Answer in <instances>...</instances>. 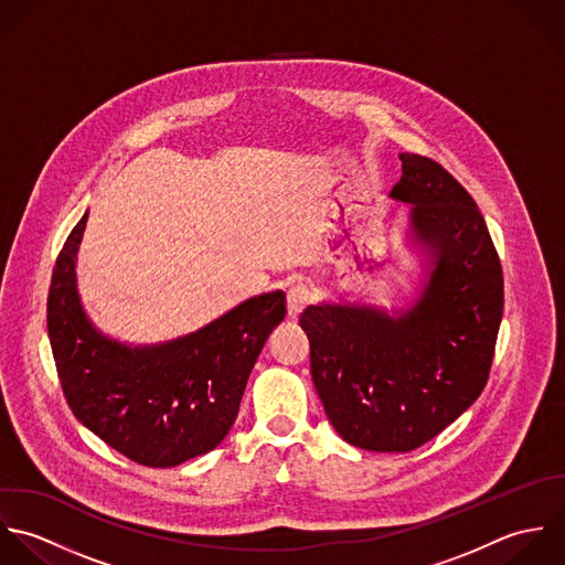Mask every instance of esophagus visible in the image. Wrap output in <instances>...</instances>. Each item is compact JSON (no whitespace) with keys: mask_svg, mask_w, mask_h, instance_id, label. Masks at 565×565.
<instances>
[{"mask_svg":"<svg viewBox=\"0 0 565 565\" xmlns=\"http://www.w3.org/2000/svg\"><path fill=\"white\" fill-rule=\"evenodd\" d=\"M288 317L290 319H297L301 312H303V308L310 303V299H312V295H310V290H308V286H303V284H295L290 290H288Z\"/></svg>","mask_w":565,"mask_h":565,"instance_id":"1","label":"esophagus"}]
</instances>
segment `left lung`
I'll return each mask as SVG.
<instances>
[{
	"label": "left lung",
	"instance_id": "8db88e82",
	"mask_svg": "<svg viewBox=\"0 0 565 565\" xmlns=\"http://www.w3.org/2000/svg\"><path fill=\"white\" fill-rule=\"evenodd\" d=\"M391 199L411 205L422 277L406 308L323 301L301 328L326 415L362 450L411 451L482 393L504 308L502 266L467 190L437 161L402 152Z\"/></svg>",
	"mask_w": 565,
	"mask_h": 565
}]
</instances>
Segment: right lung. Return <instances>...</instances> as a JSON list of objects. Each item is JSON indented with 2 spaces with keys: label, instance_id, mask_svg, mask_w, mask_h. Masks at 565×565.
Here are the masks:
<instances>
[{
  "label": "right lung",
  "instance_id": "obj_1",
  "mask_svg": "<svg viewBox=\"0 0 565 565\" xmlns=\"http://www.w3.org/2000/svg\"><path fill=\"white\" fill-rule=\"evenodd\" d=\"M87 216L58 253L47 297V334L72 413L146 467L214 450L237 417L264 342L286 317V295L253 297L179 339L119 342L92 323L81 301L76 259Z\"/></svg>",
  "mask_w": 565,
  "mask_h": 565
}]
</instances>
